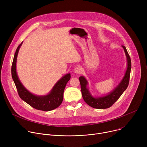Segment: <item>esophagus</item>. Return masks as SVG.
I'll list each match as a JSON object with an SVG mask.
<instances>
[{"instance_id": "obj_1", "label": "esophagus", "mask_w": 147, "mask_h": 147, "mask_svg": "<svg viewBox=\"0 0 147 147\" xmlns=\"http://www.w3.org/2000/svg\"><path fill=\"white\" fill-rule=\"evenodd\" d=\"M82 72V69L80 67H76L74 69V73L76 74H80Z\"/></svg>"}]
</instances>
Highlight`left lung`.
<instances>
[{
    "label": "left lung",
    "instance_id": "obj_1",
    "mask_svg": "<svg viewBox=\"0 0 147 147\" xmlns=\"http://www.w3.org/2000/svg\"><path fill=\"white\" fill-rule=\"evenodd\" d=\"M121 46L124 49L127 58V70L121 81L107 94L101 97H93L91 94L89 88L87 87L88 81L86 78L84 76H80L79 77L83 98L84 101L92 108L97 109H105L110 107L122 95L128 86L131 69V59L126 47L124 46Z\"/></svg>",
    "mask_w": 147,
    "mask_h": 147
}]
</instances>
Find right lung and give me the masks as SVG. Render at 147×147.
Instances as JSON below:
<instances>
[{
	"instance_id": "1",
	"label": "right lung",
	"mask_w": 147,
	"mask_h": 147,
	"mask_svg": "<svg viewBox=\"0 0 147 147\" xmlns=\"http://www.w3.org/2000/svg\"><path fill=\"white\" fill-rule=\"evenodd\" d=\"M23 42L18 47L11 65V76L16 87L19 97L32 107L38 110L49 111L57 108L63 99V92L65 86L70 80V73L63 76L53 86L47 95L37 96L32 94L21 83L16 71V62L18 53Z\"/></svg>"
}]
</instances>
